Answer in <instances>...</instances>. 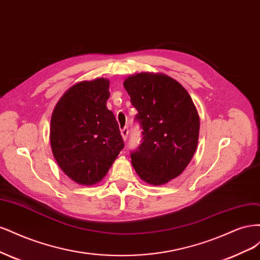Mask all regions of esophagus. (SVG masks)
<instances>
[{
    "label": "esophagus",
    "mask_w": 260,
    "mask_h": 260,
    "mask_svg": "<svg viewBox=\"0 0 260 260\" xmlns=\"http://www.w3.org/2000/svg\"><path fill=\"white\" fill-rule=\"evenodd\" d=\"M121 135H122V137H123V140L126 141L127 135H128V128H127V127H124V128L121 131Z\"/></svg>",
    "instance_id": "esophagus-1"
}]
</instances>
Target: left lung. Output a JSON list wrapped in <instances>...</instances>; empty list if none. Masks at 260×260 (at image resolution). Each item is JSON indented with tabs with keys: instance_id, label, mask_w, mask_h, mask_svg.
I'll return each mask as SVG.
<instances>
[{
	"instance_id": "obj_1",
	"label": "left lung",
	"mask_w": 260,
	"mask_h": 260,
	"mask_svg": "<svg viewBox=\"0 0 260 260\" xmlns=\"http://www.w3.org/2000/svg\"><path fill=\"white\" fill-rule=\"evenodd\" d=\"M123 85L137 109L142 142L131 153L139 177L161 186L186 170L198 146L200 118L188 91L163 73L141 72Z\"/></svg>"
}]
</instances>
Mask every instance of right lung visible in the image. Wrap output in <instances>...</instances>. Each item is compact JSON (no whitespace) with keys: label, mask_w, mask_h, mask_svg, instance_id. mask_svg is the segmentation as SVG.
<instances>
[{"label":"right lung","mask_w":260,"mask_h":260,"mask_svg":"<svg viewBox=\"0 0 260 260\" xmlns=\"http://www.w3.org/2000/svg\"><path fill=\"white\" fill-rule=\"evenodd\" d=\"M110 82L100 78L71 86L52 114L51 147L62 172L80 185L102 180L124 148L118 122L108 110Z\"/></svg>","instance_id":"right-lung-1"}]
</instances>
